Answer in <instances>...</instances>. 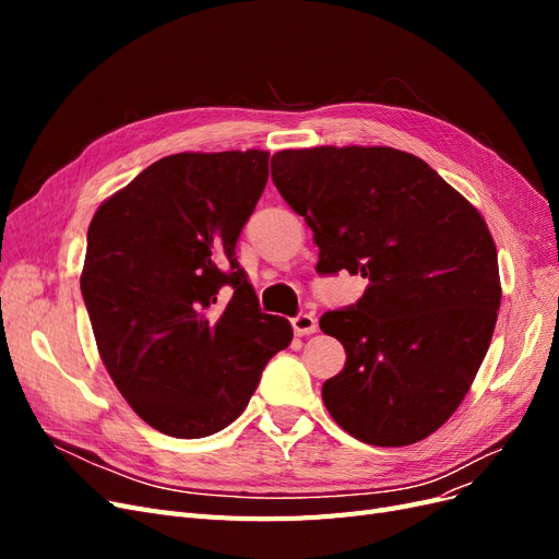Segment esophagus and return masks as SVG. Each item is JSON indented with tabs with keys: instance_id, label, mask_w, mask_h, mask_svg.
<instances>
[{
	"instance_id": "34e87169",
	"label": "esophagus",
	"mask_w": 559,
	"mask_h": 559,
	"mask_svg": "<svg viewBox=\"0 0 559 559\" xmlns=\"http://www.w3.org/2000/svg\"><path fill=\"white\" fill-rule=\"evenodd\" d=\"M292 326H294L296 335H312V333H317V319H314V314L300 312L298 317L292 319Z\"/></svg>"
}]
</instances>
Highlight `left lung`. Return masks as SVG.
Wrapping results in <instances>:
<instances>
[{"label":"left lung","instance_id":"obj_1","mask_svg":"<svg viewBox=\"0 0 559 559\" xmlns=\"http://www.w3.org/2000/svg\"><path fill=\"white\" fill-rule=\"evenodd\" d=\"M273 181L306 218L317 273L368 280L321 314L347 361L321 386L331 417L368 445H411L460 408L492 341L501 282L485 218L431 167L392 146L277 151Z\"/></svg>","mask_w":559,"mask_h":559}]
</instances>
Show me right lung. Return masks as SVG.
<instances>
[{
  "label": "right lung",
  "instance_id": "1",
  "mask_svg": "<svg viewBox=\"0 0 559 559\" xmlns=\"http://www.w3.org/2000/svg\"><path fill=\"white\" fill-rule=\"evenodd\" d=\"M267 156H165L91 222L81 294L99 357L130 408L160 433L202 438L228 427L294 337L284 317L261 312L235 259Z\"/></svg>",
  "mask_w": 559,
  "mask_h": 559
}]
</instances>
